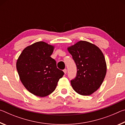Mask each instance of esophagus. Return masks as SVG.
Returning a JSON list of instances; mask_svg holds the SVG:
<instances>
[{"label":"esophagus","mask_w":125,"mask_h":125,"mask_svg":"<svg viewBox=\"0 0 125 125\" xmlns=\"http://www.w3.org/2000/svg\"><path fill=\"white\" fill-rule=\"evenodd\" d=\"M63 72H64V74H65L67 73V70L66 69H64V70H63Z\"/></svg>","instance_id":"1"}]
</instances>
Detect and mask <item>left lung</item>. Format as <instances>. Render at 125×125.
Masks as SVG:
<instances>
[{
  "instance_id": "1",
  "label": "left lung",
  "mask_w": 125,
  "mask_h": 125,
  "mask_svg": "<svg viewBox=\"0 0 125 125\" xmlns=\"http://www.w3.org/2000/svg\"><path fill=\"white\" fill-rule=\"evenodd\" d=\"M77 65V73L71 85L78 94L90 95L100 88L106 73L103 52L96 45L80 41L68 47Z\"/></svg>"
}]
</instances>
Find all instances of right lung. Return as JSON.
Instances as JSON below:
<instances>
[{
  "instance_id": "add662e5",
  "label": "right lung",
  "mask_w": 125,
  "mask_h": 125,
  "mask_svg": "<svg viewBox=\"0 0 125 125\" xmlns=\"http://www.w3.org/2000/svg\"><path fill=\"white\" fill-rule=\"evenodd\" d=\"M54 47L43 41L35 42L25 48L17 60L16 69L21 82L36 96L45 97L51 94L64 75L51 57Z\"/></svg>"
}]
</instances>
